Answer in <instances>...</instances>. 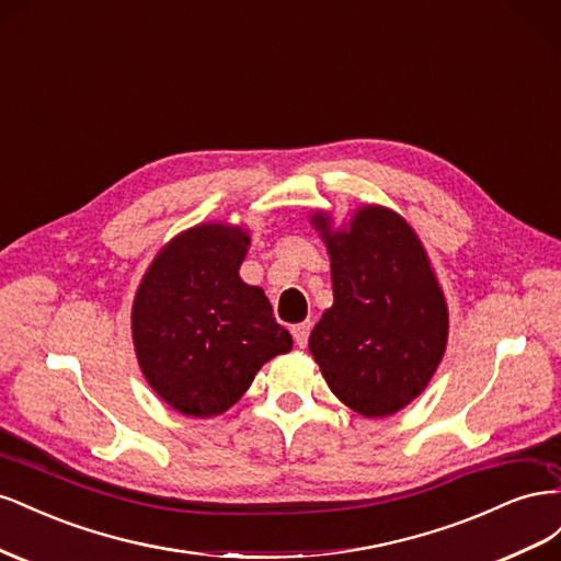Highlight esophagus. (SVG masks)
<instances>
[{"instance_id": "34e87169", "label": "esophagus", "mask_w": 561, "mask_h": 561, "mask_svg": "<svg viewBox=\"0 0 561 561\" xmlns=\"http://www.w3.org/2000/svg\"><path fill=\"white\" fill-rule=\"evenodd\" d=\"M310 322H300V324H294L291 327V333H294V341L298 347H306L308 345V339H310Z\"/></svg>"}]
</instances>
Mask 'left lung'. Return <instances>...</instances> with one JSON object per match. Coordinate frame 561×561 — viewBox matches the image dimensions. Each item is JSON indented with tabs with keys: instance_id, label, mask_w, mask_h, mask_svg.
I'll return each mask as SVG.
<instances>
[{
	"instance_id": "left-lung-1",
	"label": "left lung",
	"mask_w": 561,
	"mask_h": 561,
	"mask_svg": "<svg viewBox=\"0 0 561 561\" xmlns=\"http://www.w3.org/2000/svg\"><path fill=\"white\" fill-rule=\"evenodd\" d=\"M314 230L331 259L333 306L310 333V352L331 392L366 419L411 404L435 376L449 335V310L419 234L386 206H359L333 230Z\"/></svg>"
}]
</instances>
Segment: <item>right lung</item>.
<instances>
[{"label":"right lung","instance_id":"add662e5","mask_svg":"<svg viewBox=\"0 0 561 561\" xmlns=\"http://www.w3.org/2000/svg\"><path fill=\"white\" fill-rule=\"evenodd\" d=\"M249 244L244 228L226 222L190 228L157 253L136 291L140 371L171 409L192 419L228 411L261 366L294 345L261 286L239 277Z\"/></svg>","mask_w":561,"mask_h":561}]
</instances>
